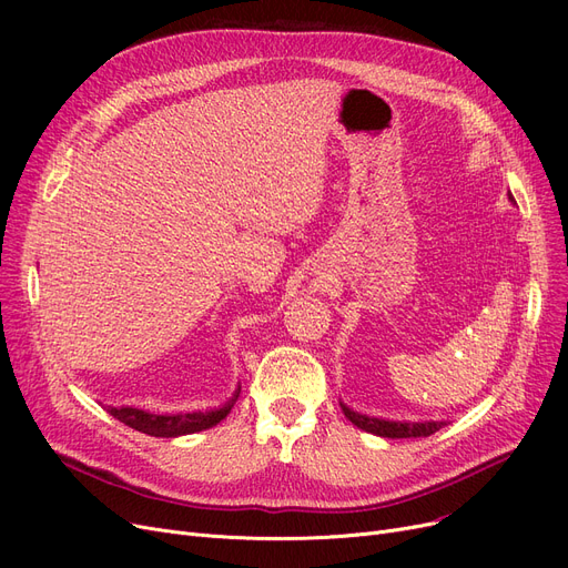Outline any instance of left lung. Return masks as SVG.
Wrapping results in <instances>:
<instances>
[{"instance_id": "1", "label": "left lung", "mask_w": 568, "mask_h": 568, "mask_svg": "<svg viewBox=\"0 0 568 568\" xmlns=\"http://www.w3.org/2000/svg\"><path fill=\"white\" fill-rule=\"evenodd\" d=\"M509 200L516 202L511 193H509ZM341 407H343L347 419L356 428H362V430L373 433V435H379V437H392V439H400V437H428V435H433V433H437L439 428L446 426V422H412V424H407V422H386V419H377V416H366V414L354 412V409H349L343 403H341Z\"/></svg>"}]
</instances>
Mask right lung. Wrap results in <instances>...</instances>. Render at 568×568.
<instances>
[{"label":"right lung","instance_id":"add662e5","mask_svg":"<svg viewBox=\"0 0 568 568\" xmlns=\"http://www.w3.org/2000/svg\"><path fill=\"white\" fill-rule=\"evenodd\" d=\"M239 392L242 386L232 394V398L219 407V409H209V412H176V414H154L146 409H138V407H108V412L119 419L122 424H126L133 430H140L144 435L152 437H179V435H191V433H200L212 428L216 424H221L225 416L230 414V409L234 407Z\"/></svg>","mask_w":568,"mask_h":568}]
</instances>
